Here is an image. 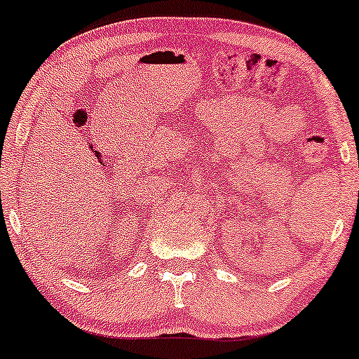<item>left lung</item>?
Masks as SVG:
<instances>
[{"instance_id":"8db88e82","label":"left lung","mask_w":359,"mask_h":359,"mask_svg":"<svg viewBox=\"0 0 359 359\" xmlns=\"http://www.w3.org/2000/svg\"><path fill=\"white\" fill-rule=\"evenodd\" d=\"M358 166H359V165H358Z\"/></svg>"}]
</instances>
